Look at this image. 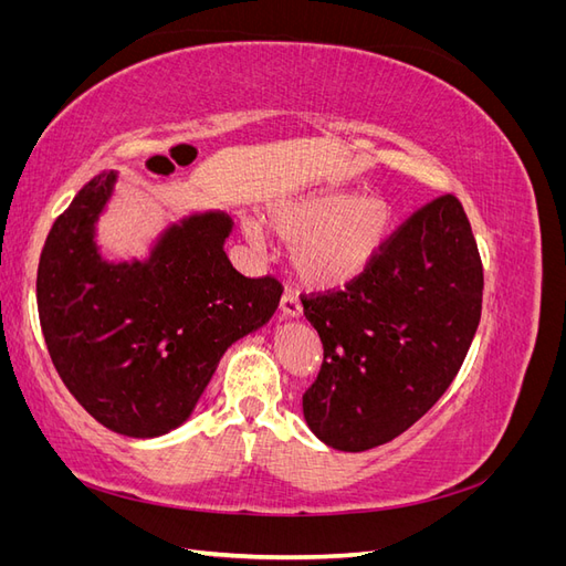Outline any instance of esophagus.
<instances>
[{
	"instance_id": "esophagus-1",
	"label": "esophagus",
	"mask_w": 566,
	"mask_h": 566,
	"mask_svg": "<svg viewBox=\"0 0 566 566\" xmlns=\"http://www.w3.org/2000/svg\"><path fill=\"white\" fill-rule=\"evenodd\" d=\"M281 314L287 316V318H300L302 316V304H300V297L295 293H283L281 297Z\"/></svg>"
}]
</instances>
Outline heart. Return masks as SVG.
Listing matches in <instances>:
<instances>
[{"label": "heart", "mask_w": 566, "mask_h": 566, "mask_svg": "<svg viewBox=\"0 0 566 566\" xmlns=\"http://www.w3.org/2000/svg\"><path fill=\"white\" fill-rule=\"evenodd\" d=\"M394 221L387 198L339 188L279 200L266 210L269 231L290 243L297 281L314 290H342L361 279L389 243ZM245 233L254 243L262 238L254 224Z\"/></svg>", "instance_id": "obj_1"}]
</instances>
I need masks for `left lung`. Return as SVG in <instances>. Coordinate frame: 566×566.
I'll return each mask as SVG.
<instances>
[{
  "label": "left lung",
  "mask_w": 566,
  "mask_h": 566,
  "mask_svg": "<svg viewBox=\"0 0 566 566\" xmlns=\"http://www.w3.org/2000/svg\"><path fill=\"white\" fill-rule=\"evenodd\" d=\"M484 269L455 196L427 202L391 233L361 279L302 297L323 342L304 391L310 430L337 451L406 432L458 375L482 318Z\"/></svg>",
  "instance_id": "8db88e82"
}]
</instances>
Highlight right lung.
<instances>
[{
  "mask_svg": "<svg viewBox=\"0 0 566 566\" xmlns=\"http://www.w3.org/2000/svg\"><path fill=\"white\" fill-rule=\"evenodd\" d=\"M117 175L94 177L51 227L38 310L51 361L80 406L108 430L150 439L191 418L219 358L279 310L276 279H248L224 252L227 212L169 224L146 260L108 262L96 221Z\"/></svg>",
  "mask_w": 566,
  "mask_h": 566,
  "instance_id": "right-lung-1",
  "label": "right lung"
}]
</instances>
